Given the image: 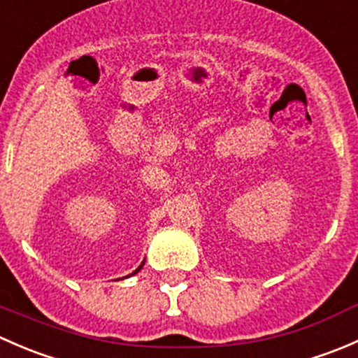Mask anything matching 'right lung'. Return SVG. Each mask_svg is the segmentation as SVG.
<instances>
[{"mask_svg": "<svg viewBox=\"0 0 358 358\" xmlns=\"http://www.w3.org/2000/svg\"><path fill=\"white\" fill-rule=\"evenodd\" d=\"M142 266H143V263H142V265H140V266H138V268H136V270H135V272H133V273H136V272H140V268H142ZM133 273H131V275H133Z\"/></svg>", "mask_w": 358, "mask_h": 358, "instance_id": "right-lung-1", "label": "right lung"}]
</instances>
